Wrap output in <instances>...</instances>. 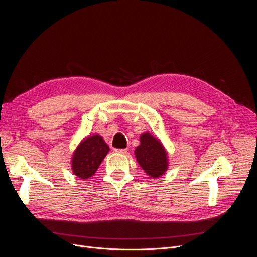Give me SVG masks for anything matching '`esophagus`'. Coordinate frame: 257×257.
Here are the masks:
<instances>
[{
	"label": "esophagus",
	"instance_id": "1",
	"mask_svg": "<svg viewBox=\"0 0 257 257\" xmlns=\"http://www.w3.org/2000/svg\"><path fill=\"white\" fill-rule=\"evenodd\" d=\"M115 152L118 154H126L128 152V150L127 149H116Z\"/></svg>",
	"mask_w": 257,
	"mask_h": 257
}]
</instances>
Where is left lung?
<instances>
[{"label":"left lung","mask_w":257,"mask_h":257,"mask_svg":"<svg viewBox=\"0 0 257 257\" xmlns=\"http://www.w3.org/2000/svg\"><path fill=\"white\" fill-rule=\"evenodd\" d=\"M135 157L144 172L153 178L161 177L168 168L164 146L149 132L140 136V145L135 150Z\"/></svg>","instance_id":"obj_1"}]
</instances>
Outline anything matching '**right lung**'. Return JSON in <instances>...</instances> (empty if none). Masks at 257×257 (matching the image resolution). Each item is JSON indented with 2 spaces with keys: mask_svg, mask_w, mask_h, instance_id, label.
Wrapping results in <instances>:
<instances>
[{
  "mask_svg": "<svg viewBox=\"0 0 257 257\" xmlns=\"http://www.w3.org/2000/svg\"><path fill=\"white\" fill-rule=\"evenodd\" d=\"M108 151V146L98 134L85 138L73 155V173L80 179L91 177L98 169Z\"/></svg>",
  "mask_w": 257,
  "mask_h": 257,
  "instance_id": "right-lung-1",
  "label": "right lung"
}]
</instances>
